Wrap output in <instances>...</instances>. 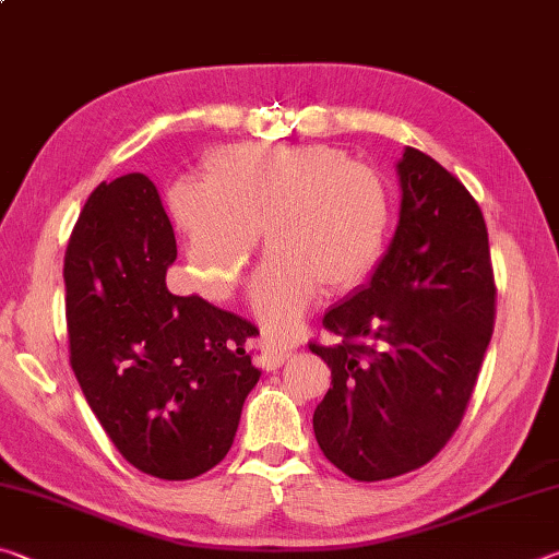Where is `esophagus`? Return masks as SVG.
<instances>
[{
	"label": "esophagus",
	"mask_w": 559,
	"mask_h": 559,
	"mask_svg": "<svg viewBox=\"0 0 559 559\" xmlns=\"http://www.w3.org/2000/svg\"><path fill=\"white\" fill-rule=\"evenodd\" d=\"M290 355V349L281 347L276 340H263V365H266V370H276L283 362H286Z\"/></svg>",
	"instance_id": "obj_1"
}]
</instances>
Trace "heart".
I'll return each mask as SVG.
<instances>
[{
  "label": "heart",
  "instance_id": "1",
  "mask_svg": "<svg viewBox=\"0 0 559 559\" xmlns=\"http://www.w3.org/2000/svg\"><path fill=\"white\" fill-rule=\"evenodd\" d=\"M189 276L206 296H229L259 246L271 253L249 300L271 337L288 340L318 290L345 293L380 261L392 200L372 167L328 145H234L206 163V182L169 192Z\"/></svg>",
  "mask_w": 559,
  "mask_h": 559
}]
</instances>
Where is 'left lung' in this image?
<instances>
[{
  "label": "left lung",
  "instance_id": "obj_1",
  "mask_svg": "<svg viewBox=\"0 0 559 559\" xmlns=\"http://www.w3.org/2000/svg\"><path fill=\"white\" fill-rule=\"evenodd\" d=\"M400 224L367 286L330 308L333 374L313 414L345 476L384 480L429 463L466 412L493 335L496 281L478 202L437 159L404 147Z\"/></svg>",
  "mask_w": 559,
  "mask_h": 559
}]
</instances>
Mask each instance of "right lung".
<instances>
[{"instance_id": "obj_1", "label": "right lung", "mask_w": 559, "mask_h": 559, "mask_svg": "<svg viewBox=\"0 0 559 559\" xmlns=\"http://www.w3.org/2000/svg\"><path fill=\"white\" fill-rule=\"evenodd\" d=\"M173 224L145 175L100 182L63 261L71 367L108 439L138 471L197 478L229 453L261 370L257 325L173 296Z\"/></svg>"}]
</instances>
